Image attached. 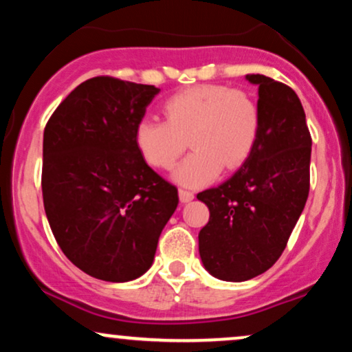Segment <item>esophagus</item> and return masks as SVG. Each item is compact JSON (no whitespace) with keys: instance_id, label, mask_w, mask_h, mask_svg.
I'll list each match as a JSON object with an SVG mask.
<instances>
[{"instance_id":"34e87169","label":"esophagus","mask_w":352,"mask_h":352,"mask_svg":"<svg viewBox=\"0 0 352 352\" xmlns=\"http://www.w3.org/2000/svg\"><path fill=\"white\" fill-rule=\"evenodd\" d=\"M179 197H180L182 204H188V201H192L193 199H195L193 192H190V190H185V188L179 190Z\"/></svg>"}]
</instances>
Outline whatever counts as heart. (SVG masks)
Returning <instances> with one entry per match:
<instances>
[{
  "instance_id": "heart-1",
  "label": "heart",
  "mask_w": 352,
  "mask_h": 352,
  "mask_svg": "<svg viewBox=\"0 0 352 352\" xmlns=\"http://www.w3.org/2000/svg\"><path fill=\"white\" fill-rule=\"evenodd\" d=\"M165 120L144 117L134 140L140 155L155 168H172L188 139L193 152L177 167L173 179L199 187L217 179L221 168L240 167L252 153L260 132V109L243 91L200 84L164 102Z\"/></svg>"
}]
</instances>
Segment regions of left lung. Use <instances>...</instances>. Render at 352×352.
<instances>
[{
    "mask_svg": "<svg viewBox=\"0 0 352 352\" xmlns=\"http://www.w3.org/2000/svg\"><path fill=\"white\" fill-rule=\"evenodd\" d=\"M260 132L235 175L197 199L210 210L199 233L201 263L223 281H246L265 273L285 252L309 193L311 134L296 92L261 74Z\"/></svg>",
    "mask_w": 352,
    "mask_h": 352,
    "instance_id": "8db88e82",
    "label": "left lung"
}]
</instances>
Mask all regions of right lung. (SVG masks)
Returning a JSON list of instances; mask_svg holds the SVG:
<instances>
[{"label":"right lung","mask_w":352,"mask_h":352,"mask_svg":"<svg viewBox=\"0 0 352 352\" xmlns=\"http://www.w3.org/2000/svg\"><path fill=\"white\" fill-rule=\"evenodd\" d=\"M160 89L109 76L84 80L52 112L43 139V201L63 253L98 280L152 266L179 192L148 167L135 125Z\"/></svg>","instance_id":"obj_1"}]
</instances>
